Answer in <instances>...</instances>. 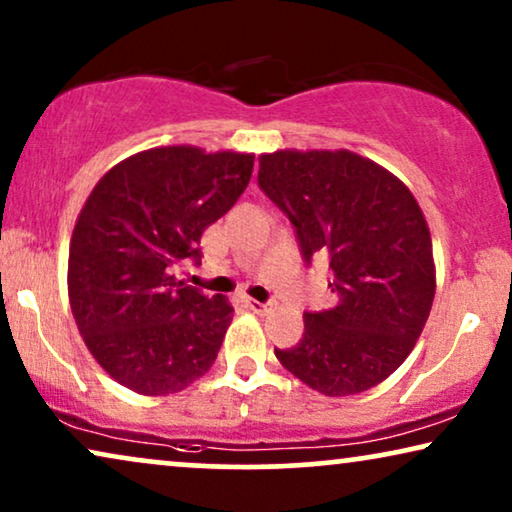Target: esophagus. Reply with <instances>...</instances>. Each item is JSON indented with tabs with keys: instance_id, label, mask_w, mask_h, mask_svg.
<instances>
[{
	"instance_id": "34e87169",
	"label": "esophagus",
	"mask_w": 512,
	"mask_h": 512,
	"mask_svg": "<svg viewBox=\"0 0 512 512\" xmlns=\"http://www.w3.org/2000/svg\"><path fill=\"white\" fill-rule=\"evenodd\" d=\"M247 305H249V310H254L256 314H265L272 310V303H258V300H247Z\"/></svg>"
}]
</instances>
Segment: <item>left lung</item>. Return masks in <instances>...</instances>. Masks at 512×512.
I'll return each mask as SVG.
<instances>
[{
	"label": "left lung",
	"instance_id": "8db88e82",
	"mask_svg": "<svg viewBox=\"0 0 512 512\" xmlns=\"http://www.w3.org/2000/svg\"><path fill=\"white\" fill-rule=\"evenodd\" d=\"M258 186L289 216L310 265L328 256L338 305L305 312L279 363L326 396L361 394L394 373L429 319L431 235L408 186L352 151H277L258 158Z\"/></svg>",
	"mask_w": 512,
	"mask_h": 512
}]
</instances>
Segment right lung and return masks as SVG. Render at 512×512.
<instances>
[{"label": "right lung", "mask_w": 512, "mask_h": 512, "mask_svg": "<svg viewBox=\"0 0 512 512\" xmlns=\"http://www.w3.org/2000/svg\"><path fill=\"white\" fill-rule=\"evenodd\" d=\"M254 156L163 146L104 174L69 244V303L90 354L118 384L167 396L205 375L233 307L174 277L244 193Z\"/></svg>", "instance_id": "obj_1"}]
</instances>
